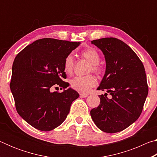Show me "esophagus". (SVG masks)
I'll return each mask as SVG.
<instances>
[{
	"label": "esophagus",
	"instance_id": "34e87169",
	"mask_svg": "<svg viewBox=\"0 0 157 157\" xmlns=\"http://www.w3.org/2000/svg\"><path fill=\"white\" fill-rule=\"evenodd\" d=\"M87 96H88V94H84V93L80 94V97L81 98H86Z\"/></svg>",
	"mask_w": 157,
	"mask_h": 157
}]
</instances>
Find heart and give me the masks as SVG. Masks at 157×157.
<instances>
[{
  "instance_id": "b5f03b06",
  "label": "heart",
  "mask_w": 157,
  "mask_h": 157,
  "mask_svg": "<svg viewBox=\"0 0 157 157\" xmlns=\"http://www.w3.org/2000/svg\"><path fill=\"white\" fill-rule=\"evenodd\" d=\"M82 57L86 59L88 62L91 63V69L95 73H99L100 71V66L98 63L100 62V57L99 53L95 49L93 48H89L83 50L81 52ZM73 57L71 55H68L65 58L63 62V70L68 74L72 73L73 70ZM96 80L93 75H86V76H76L70 80L71 86L73 89L77 90L78 91L86 92L91 87L94 86Z\"/></svg>"
}]
</instances>
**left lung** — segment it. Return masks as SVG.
Here are the masks:
<instances>
[{
    "mask_svg": "<svg viewBox=\"0 0 157 157\" xmlns=\"http://www.w3.org/2000/svg\"><path fill=\"white\" fill-rule=\"evenodd\" d=\"M102 52L106 62L105 75L98 90L100 105L90 111L98 128L107 133L126 129L139 118L148 94L145 68L128 45L113 37L91 41ZM100 97V95H99Z\"/></svg>",
    "mask_w": 157,
    "mask_h": 157,
    "instance_id": "obj_1",
    "label": "left lung"
}]
</instances>
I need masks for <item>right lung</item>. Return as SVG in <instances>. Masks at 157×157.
<instances>
[{
    "instance_id": "obj_1",
    "label": "right lung",
    "mask_w": 157,
    "mask_h": 157,
    "mask_svg": "<svg viewBox=\"0 0 157 157\" xmlns=\"http://www.w3.org/2000/svg\"><path fill=\"white\" fill-rule=\"evenodd\" d=\"M79 44L44 38L28 45L15 57L10 89L18 113L34 128L48 132L59 126L79 96L63 81L65 58ZM55 86L63 91L52 92Z\"/></svg>"
}]
</instances>
